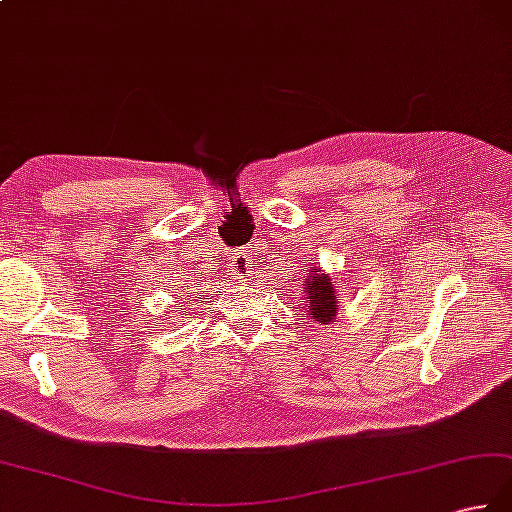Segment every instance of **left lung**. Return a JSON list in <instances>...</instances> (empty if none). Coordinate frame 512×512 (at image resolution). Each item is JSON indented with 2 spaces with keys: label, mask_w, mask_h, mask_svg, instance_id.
Segmentation results:
<instances>
[{
  "label": "left lung",
  "mask_w": 512,
  "mask_h": 512,
  "mask_svg": "<svg viewBox=\"0 0 512 512\" xmlns=\"http://www.w3.org/2000/svg\"><path fill=\"white\" fill-rule=\"evenodd\" d=\"M310 262V259H308ZM304 277H299V293L304 295L310 319L319 324H328L337 317V293L328 275H324L317 266H308Z\"/></svg>",
  "instance_id": "1"
}]
</instances>
